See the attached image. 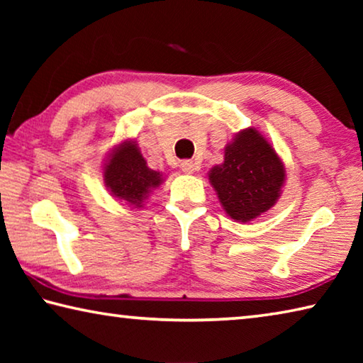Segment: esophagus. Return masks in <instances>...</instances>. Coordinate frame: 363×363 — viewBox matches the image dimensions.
<instances>
[{"mask_svg": "<svg viewBox=\"0 0 363 363\" xmlns=\"http://www.w3.org/2000/svg\"><path fill=\"white\" fill-rule=\"evenodd\" d=\"M181 169L186 174H192L195 171V163L192 162V160H184V162L181 163Z\"/></svg>", "mask_w": 363, "mask_h": 363, "instance_id": "esophagus-1", "label": "esophagus"}]
</instances>
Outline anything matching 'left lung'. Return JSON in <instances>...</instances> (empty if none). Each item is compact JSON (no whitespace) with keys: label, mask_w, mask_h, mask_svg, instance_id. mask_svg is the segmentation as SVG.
I'll list each match as a JSON object with an SVG mask.
<instances>
[{"label":"left lung","mask_w":363,"mask_h":363,"mask_svg":"<svg viewBox=\"0 0 363 363\" xmlns=\"http://www.w3.org/2000/svg\"><path fill=\"white\" fill-rule=\"evenodd\" d=\"M208 177L225 213L238 223H248L275 205L285 168L262 134L248 128L227 144L224 163L213 167Z\"/></svg>","instance_id":"left-lung-1"}]
</instances>
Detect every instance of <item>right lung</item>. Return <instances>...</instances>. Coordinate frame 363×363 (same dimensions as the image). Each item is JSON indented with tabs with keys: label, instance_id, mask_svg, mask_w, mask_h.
I'll return each instance as SVG.
<instances>
[{
	"label": "right lung",
	"instance_id": "add662e5",
	"mask_svg": "<svg viewBox=\"0 0 363 363\" xmlns=\"http://www.w3.org/2000/svg\"><path fill=\"white\" fill-rule=\"evenodd\" d=\"M162 181L158 171L147 167L138 144L133 140L116 147L104 167V182L110 194L133 206H143V200Z\"/></svg>",
	"mask_w": 363,
	"mask_h": 363
}]
</instances>
